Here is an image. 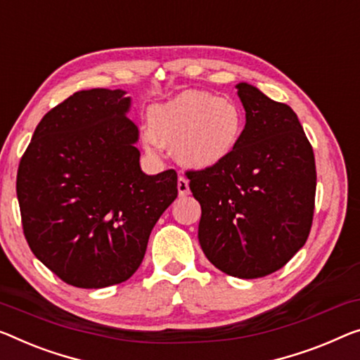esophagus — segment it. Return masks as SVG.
Here are the masks:
<instances>
[{"mask_svg": "<svg viewBox=\"0 0 360 360\" xmlns=\"http://www.w3.org/2000/svg\"><path fill=\"white\" fill-rule=\"evenodd\" d=\"M178 191H179V197H186L191 194V189H189V181L186 178H181L178 179Z\"/></svg>", "mask_w": 360, "mask_h": 360, "instance_id": "1", "label": "esophagus"}]
</instances>
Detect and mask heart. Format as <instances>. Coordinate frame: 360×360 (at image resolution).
<instances>
[{"label": "heart", "instance_id": "obj_1", "mask_svg": "<svg viewBox=\"0 0 360 360\" xmlns=\"http://www.w3.org/2000/svg\"><path fill=\"white\" fill-rule=\"evenodd\" d=\"M143 146L157 152L174 143V157L192 169L221 165L238 148L244 134V112L238 101L202 90H186L148 110Z\"/></svg>", "mask_w": 360, "mask_h": 360}]
</instances>
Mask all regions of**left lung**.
Listing matches in <instances>:
<instances>
[{
    "label": "left lung",
    "mask_w": 360,
    "mask_h": 360,
    "mask_svg": "<svg viewBox=\"0 0 360 360\" xmlns=\"http://www.w3.org/2000/svg\"><path fill=\"white\" fill-rule=\"evenodd\" d=\"M236 89L245 110L238 148L187 178L202 207L203 254L226 275L252 280L280 270L305 244L317 173L296 112L248 82Z\"/></svg>",
    "instance_id": "left-lung-1"
}]
</instances>
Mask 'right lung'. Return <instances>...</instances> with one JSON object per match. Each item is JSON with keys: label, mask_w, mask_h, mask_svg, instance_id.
Segmentation results:
<instances>
[{"label": "right lung", "mask_w": 360, "mask_h": 360, "mask_svg": "<svg viewBox=\"0 0 360 360\" xmlns=\"http://www.w3.org/2000/svg\"><path fill=\"white\" fill-rule=\"evenodd\" d=\"M129 110L126 90H79L41 117L19 163L27 243L76 288L129 280L155 223L178 197L174 169L142 171Z\"/></svg>", "instance_id": "right-lung-1"}]
</instances>
